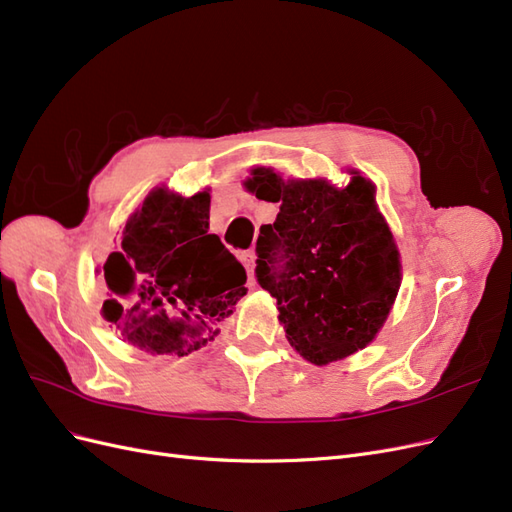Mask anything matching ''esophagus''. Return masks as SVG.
Returning <instances> with one entry per match:
<instances>
[{"instance_id": "1", "label": "esophagus", "mask_w": 512, "mask_h": 512, "mask_svg": "<svg viewBox=\"0 0 512 512\" xmlns=\"http://www.w3.org/2000/svg\"><path fill=\"white\" fill-rule=\"evenodd\" d=\"M241 262L243 267L247 271V275H250V284H254V267H256V254L254 250H247V252H241Z\"/></svg>"}]
</instances>
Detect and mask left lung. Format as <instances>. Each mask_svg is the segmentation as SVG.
<instances>
[{"instance_id": "1", "label": "left lung", "mask_w": 512, "mask_h": 512, "mask_svg": "<svg viewBox=\"0 0 512 512\" xmlns=\"http://www.w3.org/2000/svg\"><path fill=\"white\" fill-rule=\"evenodd\" d=\"M346 188L324 179L284 181L258 166L245 188L280 205L256 241L258 284L280 309L286 339L305 361L329 365L365 348L401 284L393 232L376 185L350 170Z\"/></svg>"}]
</instances>
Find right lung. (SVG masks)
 Wrapping results in <instances>:
<instances>
[{"label":"right lung","instance_id":"right-lung-1","mask_svg":"<svg viewBox=\"0 0 512 512\" xmlns=\"http://www.w3.org/2000/svg\"><path fill=\"white\" fill-rule=\"evenodd\" d=\"M209 192L156 188L123 228L121 250L104 262L102 316L130 344L183 356L205 346L215 324L247 292L245 269L209 235Z\"/></svg>","mask_w":512,"mask_h":512}]
</instances>
